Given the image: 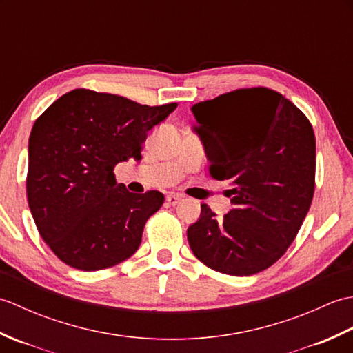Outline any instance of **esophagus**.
Instances as JSON below:
<instances>
[{"label":"esophagus","mask_w":353,"mask_h":353,"mask_svg":"<svg viewBox=\"0 0 353 353\" xmlns=\"http://www.w3.org/2000/svg\"><path fill=\"white\" fill-rule=\"evenodd\" d=\"M182 196H179V194H168L167 196V203L171 206H176L177 203H181Z\"/></svg>","instance_id":"obj_1"}]
</instances>
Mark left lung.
Segmentation results:
<instances>
[{"label": "left lung", "instance_id": "1", "mask_svg": "<svg viewBox=\"0 0 353 353\" xmlns=\"http://www.w3.org/2000/svg\"><path fill=\"white\" fill-rule=\"evenodd\" d=\"M209 142L211 176L228 181L234 209L223 219L201 205L188 228L192 253L209 268L250 276L273 265L294 241L310 211L316 137L308 118L282 94L238 89L192 106Z\"/></svg>", "mask_w": 353, "mask_h": 353}]
</instances>
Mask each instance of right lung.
<instances>
[{
	"mask_svg": "<svg viewBox=\"0 0 353 353\" xmlns=\"http://www.w3.org/2000/svg\"><path fill=\"white\" fill-rule=\"evenodd\" d=\"M176 108L74 89L36 119L28 139V206L42 239L66 265L97 272L138 250L163 194L129 192L114 168L130 157L141 161L148 132Z\"/></svg>",
	"mask_w": 353,
	"mask_h": 353,
	"instance_id": "add662e5",
	"label": "right lung"
}]
</instances>
